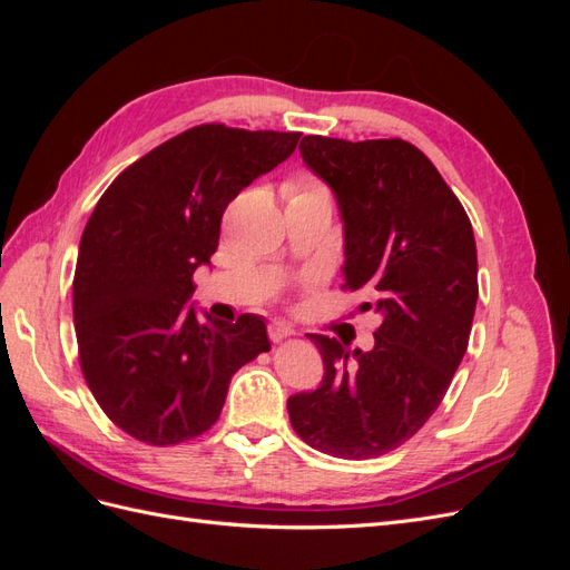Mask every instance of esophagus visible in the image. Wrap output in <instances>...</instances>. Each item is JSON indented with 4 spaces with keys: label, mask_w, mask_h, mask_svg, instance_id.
<instances>
[{
    "label": "esophagus",
    "mask_w": 570,
    "mask_h": 570,
    "mask_svg": "<svg viewBox=\"0 0 570 570\" xmlns=\"http://www.w3.org/2000/svg\"><path fill=\"white\" fill-rule=\"evenodd\" d=\"M289 335H292V327L285 325V323H281V321H273V323L268 325V337H271L273 342H281V340H285V337H289Z\"/></svg>",
    "instance_id": "esophagus-1"
}]
</instances>
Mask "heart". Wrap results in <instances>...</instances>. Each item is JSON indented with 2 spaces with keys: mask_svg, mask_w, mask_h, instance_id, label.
<instances>
[{
  "mask_svg": "<svg viewBox=\"0 0 570 570\" xmlns=\"http://www.w3.org/2000/svg\"><path fill=\"white\" fill-rule=\"evenodd\" d=\"M304 187H306L304 193H314V189H323V187H318V185H304ZM304 193H302V195H304Z\"/></svg>",
  "mask_w": 570,
  "mask_h": 570,
  "instance_id": "obj_1",
  "label": "heart"
}]
</instances>
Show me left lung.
I'll use <instances>...</instances> for the list:
<instances>
[{
    "instance_id": "obj_1",
    "label": "left lung",
    "mask_w": 570,
    "mask_h": 570,
    "mask_svg": "<svg viewBox=\"0 0 570 570\" xmlns=\"http://www.w3.org/2000/svg\"><path fill=\"white\" fill-rule=\"evenodd\" d=\"M302 159L327 183L344 223V289H368L381 316L368 352L308 335L323 381L287 400L314 450L375 459L404 444L440 406L469 347L478 302L471 220L425 154L406 140L306 135Z\"/></svg>"
}]
</instances>
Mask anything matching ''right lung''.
I'll use <instances>...</instances> for the list:
<instances>
[{
  "mask_svg": "<svg viewBox=\"0 0 570 570\" xmlns=\"http://www.w3.org/2000/svg\"><path fill=\"white\" fill-rule=\"evenodd\" d=\"M299 137L195 126L128 166L97 202L73 278L80 368L101 411L135 440L168 446L206 433L235 371L271 350L262 316L199 321L189 299L226 206Z\"/></svg>",
  "mask_w": 570,
  "mask_h": 570,
  "instance_id": "obj_1",
  "label": "right lung"
}]
</instances>
